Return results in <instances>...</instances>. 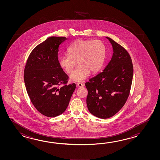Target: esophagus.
<instances>
[{
	"label": "esophagus",
	"mask_w": 160,
	"mask_h": 160,
	"mask_svg": "<svg viewBox=\"0 0 160 160\" xmlns=\"http://www.w3.org/2000/svg\"><path fill=\"white\" fill-rule=\"evenodd\" d=\"M77 86L79 88H82L83 87V85L82 83H77Z\"/></svg>",
	"instance_id": "esophagus-1"
}]
</instances>
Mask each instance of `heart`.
Listing matches in <instances>:
<instances>
[{"label":"heart","instance_id":"obj_1","mask_svg":"<svg viewBox=\"0 0 160 160\" xmlns=\"http://www.w3.org/2000/svg\"><path fill=\"white\" fill-rule=\"evenodd\" d=\"M68 55L59 58V65L67 73H70L77 61L78 66L70 75L72 81L82 82L102 68L106 58V48L99 40L77 39L67 48Z\"/></svg>","mask_w":160,"mask_h":160}]
</instances>
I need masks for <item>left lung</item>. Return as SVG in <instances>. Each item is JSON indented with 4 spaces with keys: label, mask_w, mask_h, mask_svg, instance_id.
Returning <instances> with one entry per match:
<instances>
[{
    "label": "left lung",
    "mask_w": 160,
    "mask_h": 160,
    "mask_svg": "<svg viewBox=\"0 0 160 160\" xmlns=\"http://www.w3.org/2000/svg\"><path fill=\"white\" fill-rule=\"evenodd\" d=\"M106 38L112 45L111 60L102 72L85 83L88 111L102 119L115 115L125 105L133 76V63L128 51L110 38Z\"/></svg>",
    "instance_id": "obj_1"
}]
</instances>
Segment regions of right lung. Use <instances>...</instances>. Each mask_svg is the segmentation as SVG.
<instances>
[{"label":"right lung","instance_id":"obj_1","mask_svg":"<svg viewBox=\"0 0 160 160\" xmlns=\"http://www.w3.org/2000/svg\"><path fill=\"white\" fill-rule=\"evenodd\" d=\"M66 40V37L48 38L34 48L24 68L31 101L39 112L48 117L65 112L75 89V83L66 84L68 76L59 65V48Z\"/></svg>","mask_w":160,"mask_h":160}]
</instances>
